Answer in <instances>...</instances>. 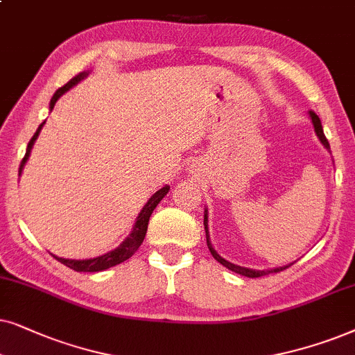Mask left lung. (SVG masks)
Returning <instances> with one entry per match:
<instances>
[{
	"label": "left lung",
	"instance_id": "1",
	"mask_svg": "<svg viewBox=\"0 0 355 355\" xmlns=\"http://www.w3.org/2000/svg\"><path fill=\"white\" fill-rule=\"evenodd\" d=\"M310 116H311V121H313L316 136H318L321 143L324 144V148H329V143H328V139H326V136H324V133H323V126H321V121H320L318 115H316V113H315L313 110H311V112H310ZM205 229H206L207 248H209L211 254L217 259V261H219V263L222 264V266H225L227 269H230V271H234V272H237V274H242V276H247V277H261V276H268V274H271V272H281V271H284L286 268L291 266V264H289V266H282V268H276V269H266V271H254V269L242 268V266H237V264L229 263V261H227V259L222 258L220 254L217 253L214 248H212V245H211V242H209V234H207V211H206V214H205Z\"/></svg>",
	"mask_w": 355,
	"mask_h": 355
}]
</instances>
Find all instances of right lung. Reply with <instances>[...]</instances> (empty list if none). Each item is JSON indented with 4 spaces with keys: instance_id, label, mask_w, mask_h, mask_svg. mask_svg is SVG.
<instances>
[{
    "instance_id": "right-lung-1",
    "label": "right lung",
    "mask_w": 355,
    "mask_h": 355,
    "mask_svg": "<svg viewBox=\"0 0 355 355\" xmlns=\"http://www.w3.org/2000/svg\"><path fill=\"white\" fill-rule=\"evenodd\" d=\"M86 76H87V73H79L78 76H74V78L71 79L69 83H66L63 87H60L58 91L55 92V96L51 97L50 108H53L56 101H58V98L63 96L66 91H69V89L73 87L74 84H78L79 81H81V79L86 78ZM44 125H45V121L42 123L39 128H37L35 135L32 136L29 144H27V150H26V155H24L22 162H21V167H19V173H21L24 164H26V160L29 159L32 146H34L37 136H39L42 126H44ZM168 190H170V187H164V188H160V190L155 193V195L150 196V200L146 202V206L143 207V209H141L138 219H136V224L133 227V230H131L130 237H126L125 242H123L118 248L112 250V252H108L105 254H102V257H97V258H92V259H64V258H58V257H55V259H58V261L63 263L64 266H68V268L74 269V271H79V272L103 271V269H108V268L115 266V264H120L123 261H126V259L133 257L136 250L141 247V243H143V240L146 237V232H148L149 217H150V214H153V211L155 209V206H157L160 202V200H162V198L167 195Z\"/></svg>"
}]
</instances>
